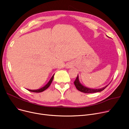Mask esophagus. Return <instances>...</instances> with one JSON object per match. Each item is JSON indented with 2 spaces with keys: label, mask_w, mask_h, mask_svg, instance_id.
Returning a JSON list of instances; mask_svg holds the SVG:
<instances>
[{
  "label": "esophagus",
  "mask_w": 129,
  "mask_h": 129,
  "mask_svg": "<svg viewBox=\"0 0 129 129\" xmlns=\"http://www.w3.org/2000/svg\"><path fill=\"white\" fill-rule=\"evenodd\" d=\"M71 64L70 63L68 64L67 65V67L68 68H71Z\"/></svg>",
  "instance_id": "1"
}]
</instances>
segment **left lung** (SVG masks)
<instances>
[{"label":"left lung","instance_id":"1","mask_svg":"<svg viewBox=\"0 0 129 129\" xmlns=\"http://www.w3.org/2000/svg\"><path fill=\"white\" fill-rule=\"evenodd\" d=\"M108 37V36H107ZM74 85L76 87V88L79 90V91L81 92H83L85 93H96V92H100L103 90L105 88H106L108 85H107L106 86H105V87L101 88H98V89H95V88H88L87 87L85 86H84L83 85H82L81 83L80 82L79 80V75H78L77 78L75 79V81L74 82Z\"/></svg>","mask_w":129,"mask_h":129}]
</instances>
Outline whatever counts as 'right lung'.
Instances as JSON below:
<instances>
[{
	"label": "right lung",
	"instance_id": "obj_1",
	"mask_svg": "<svg viewBox=\"0 0 129 129\" xmlns=\"http://www.w3.org/2000/svg\"><path fill=\"white\" fill-rule=\"evenodd\" d=\"M54 74L52 75V77L51 78V79H50V80L49 81V82L47 83V84L46 85H45L44 86H43V87L40 88V89H34V90H31V89H27L30 92H35V93H40V92H43L44 90H46L47 88L49 87V86L50 85L51 83L53 80V79H54Z\"/></svg>",
	"mask_w": 129,
	"mask_h": 129
}]
</instances>
